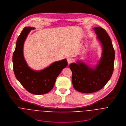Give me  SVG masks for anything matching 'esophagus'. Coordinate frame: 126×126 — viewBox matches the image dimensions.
Here are the masks:
<instances>
[{"label": "esophagus", "mask_w": 126, "mask_h": 126, "mask_svg": "<svg viewBox=\"0 0 126 126\" xmlns=\"http://www.w3.org/2000/svg\"><path fill=\"white\" fill-rule=\"evenodd\" d=\"M67 61L68 63L69 64L70 63H72V62H73V59H72L71 57H68V58L67 59Z\"/></svg>", "instance_id": "1"}]
</instances>
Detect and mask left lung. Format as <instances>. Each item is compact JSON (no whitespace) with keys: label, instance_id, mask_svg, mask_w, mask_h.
Instances as JSON below:
<instances>
[{"label":"left lung","instance_id":"obj_1","mask_svg":"<svg viewBox=\"0 0 126 126\" xmlns=\"http://www.w3.org/2000/svg\"><path fill=\"white\" fill-rule=\"evenodd\" d=\"M102 48V56L94 67L81 61L72 63V81L75 90L83 93H92L101 89L110 79L114 68L115 52L110 37L101 27L94 28Z\"/></svg>","mask_w":126,"mask_h":126}]
</instances>
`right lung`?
I'll list each match as a JSON object with an SVG mask.
<instances>
[{
  "instance_id": "add662e5",
  "label": "right lung",
  "mask_w": 126,
  "mask_h": 126,
  "mask_svg": "<svg viewBox=\"0 0 126 126\" xmlns=\"http://www.w3.org/2000/svg\"><path fill=\"white\" fill-rule=\"evenodd\" d=\"M33 27H26L17 38L13 56L14 71L16 78L30 93L43 94L48 93L54 87L57 78L68 64L65 59L54 62L49 66L40 70L31 69L26 63L23 54L24 42Z\"/></svg>"
}]
</instances>
